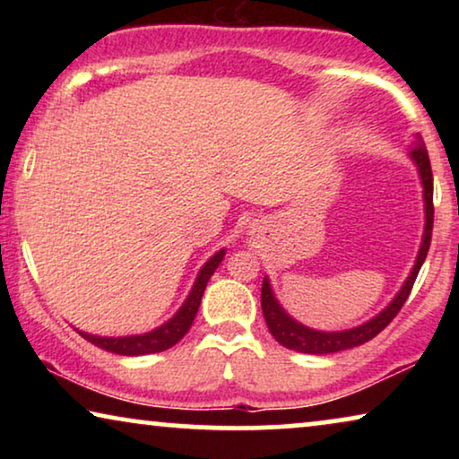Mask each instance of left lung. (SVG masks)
<instances>
[{
  "mask_svg": "<svg viewBox=\"0 0 459 459\" xmlns=\"http://www.w3.org/2000/svg\"><path fill=\"white\" fill-rule=\"evenodd\" d=\"M411 159L416 160L420 178H422V186H424L426 230H424V240H422V247H420L416 265H413L410 278H407L403 288H401L397 297L393 299V303L388 305L380 316L369 319V322H366L363 325H357V328H351L344 332H317V330L305 328L303 324L294 322V319L281 309L280 303L273 297L272 286H269V281L265 278L263 280V288H261L263 317H265L267 328L272 332V336L281 344V347L299 351V353H311V355H325V353H336V351L359 347V344L372 341L374 336H378L380 332L393 322L394 316L401 311V307L405 305V300L410 297L413 288V281L418 278L420 267H422L426 255H429L432 223H435V204H432V169H430V159H429V152H426L422 137H418L416 150H411Z\"/></svg>",
  "mask_w": 459,
  "mask_h": 459,
  "instance_id": "1",
  "label": "left lung"
}]
</instances>
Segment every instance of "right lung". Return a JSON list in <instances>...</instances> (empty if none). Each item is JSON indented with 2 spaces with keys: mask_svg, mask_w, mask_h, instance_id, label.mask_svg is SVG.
Segmentation results:
<instances>
[{
  "mask_svg": "<svg viewBox=\"0 0 459 459\" xmlns=\"http://www.w3.org/2000/svg\"><path fill=\"white\" fill-rule=\"evenodd\" d=\"M225 255V250H219L215 256H211V261L204 263V267L200 269L196 281H194V288L190 292V297L184 303V307L175 313V316L169 319L165 325L156 328L148 334H140V336H123V338H106V336H93V334H85V332H79L85 341H90L91 344H96L100 349L110 351V353L117 355H150V353H160V351L171 349L173 344H178L181 338L186 336V332L190 330V325L196 317L200 300H203L206 281L211 280V275L215 273V269L219 267Z\"/></svg>",
  "mask_w": 459,
  "mask_h": 459,
  "instance_id": "add662e5",
  "label": "right lung"
}]
</instances>
